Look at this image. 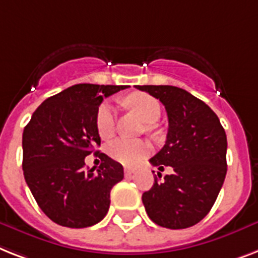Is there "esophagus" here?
Instances as JSON below:
<instances>
[{
  "label": "esophagus",
  "instance_id": "1",
  "mask_svg": "<svg viewBox=\"0 0 258 258\" xmlns=\"http://www.w3.org/2000/svg\"><path fill=\"white\" fill-rule=\"evenodd\" d=\"M134 173H135V171L131 168H124V176L125 177H133Z\"/></svg>",
  "mask_w": 258,
  "mask_h": 258
}]
</instances>
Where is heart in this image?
I'll list each match as a JSON object with an SVG mask.
<instances>
[{
  "instance_id": "heart-1",
  "label": "heart",
  "mask_w": 258,
  "mask_h": 258,
  "mask_svg": "<svg viewBox=\"0 0 258 258\" xmlns=\"http://www.w3.org/2000/svg\"><path fill=\"white\" fill-rule=\"evenodd\" d=\"M124 104L146 123L156 122L160 116V103L146 93H133L123 99ZM95 125L98 135L107 140L115 134V110L110 103H102L96 111ZM107 152L115 162L124 165H135L151 152L150 144L143 140L118 139L108 146Z\"/></svg>"
}]
</instances>
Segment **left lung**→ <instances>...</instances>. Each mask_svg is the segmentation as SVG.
<instances>
[{
	"label": "left lung",
	"instance_id": "1",
	"mask_svg": "<svg viewBox=\"0 0 258 258\" xmlns=\"http://www.w3.org/2000/svg\"><path fill=\"white\" fill-rule=\"evenodd\" d=\"M164 104L168 134L151 164L172 173L155 176L142 196L155 224L184 229L202 221L216 202L227 175V135L208 104L175 86H136ZM154 172V171H152ZM162 177V173L158 172Z\"/></svg>",
	"mask_w": 258,
	"mask_h": 258
}]
</instances>
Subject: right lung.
Masks as SVG:
<instances>
[{"label":"right lung","mask_w":258,"mask_h":258,"mask_svg":"<svg viewBox=\"0 0 258 258\" xmlns=\"http://www.w3.org/2000/svg\"><path fill=\"white\" fill-rule=\"evenodd\" d=\"M124 86H71L34 111L22 135V169L27 187L46 216L68 228L99 223L110 208V192L123 179V165L100 154L99 168L85 158L99 146L96 111L103 98ZM96 154V152H95Z\"/></svg>","instance_id":"1"}]
</instances>
